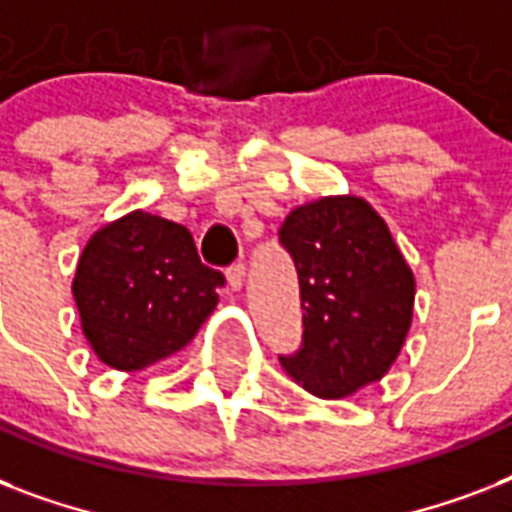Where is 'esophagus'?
I'll return each mask as SVG.
<instances>
[{"instance_id":"34e87169","label":"esophagus","mask_w":512,"mask_h":512,"mask_svg":"<svg viewBox=\"0 0 512 512\" xmlns=\"http://www.w3.org/2000/svg\"><path fill=\"white\" fill-rule=\"evenodd\" d=\"M244 276H247V268H244V263L231 265V268L225 271V279H228V287H231L233 292H239V289L244 287Z\"/></svg>"}]
</instances>
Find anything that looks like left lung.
I'll return each instance as SVG.
<instances>
[{
  "label": "left lung",
  "mask_w": 512,
  "mask_h": 512,
  "mask_svg": "<svg viewBox=\"0 0 512 512\" xmlns=\"http://www.w3.org/2000/svg\"><path fill=\"white\" fill-rule=\"evenodd\" d=\"M295 260L303 348L284 372L319 398L382 380L412 327L414 273L388 225L358 196H324L289 212L279 231Z\"/></svg>",
  "instance_id": "obj_1"
}]
</instances>
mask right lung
<instances>
[{
	"mask_svg": "<svg viewBox=\"0 0 512 512\" xmlns=\"http://www.w3.org/2000/svg\"><path fill=\"white\" fill-rule=\"evenodd\" d=\"M223 284V273L199 260L185 225L135 209L92 233L71 292L95 356L140 372L196 337Z\"/></svg>",
	"mask_w": 512,
	"mask_h": 512,
	"instance_id": "obj_1",
	"label": "right lung"
}]
</instances>
